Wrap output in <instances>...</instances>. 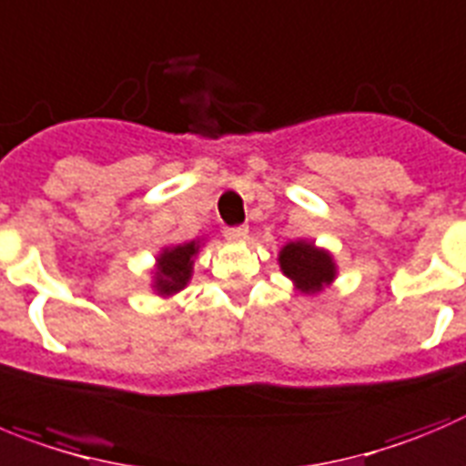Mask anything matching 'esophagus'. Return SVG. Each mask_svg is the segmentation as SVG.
<instances>
[{
	"mask_svg": "<svg viewBox=\"0 0 466 466\" xmlns=\"http://www.w3.org/2000/svg\"><path fill=\"white\" fill-rule=\"evenodd\" d=\"M225 237H228L229 241H243V238L248 237V228L246 225H234V228L225 229Z\"/></svg>",
	"mask_w": 466,
	"mask_h": 466,
	"instance_id": "esophagus-1",
	"label": "esophagus"
}]
</instances>
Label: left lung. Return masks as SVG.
<instances>
[{"mask_svg": "<svg viewBox=\"0 0 466 466\" xmlns=\"http://www.w3.org/2000/svg\"><path fill=\"white\" fill-rule=\"evenodd\" d=\"M280 267L292 278L301 292H317L321 285L333 280V262L329 253L317 250L312 243H287L280 253Z\"/></svg>", "mask_w": 466, "mask_h": 466, "instance_id": "8db88e82", "label": "left lung"}]
</instances>
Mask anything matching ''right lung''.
<instances>
[{"instance_id": "add662e5", "label": "right lung", "mask_w": 466, "mask_h": 466, "mask_svg": "<svg viewBox=\"0 0 466 466\" xmlns=\"http://www.w3.org/2000/svg\"><path fill=\"white\" fill-rule=\"evenodd\" d=\"M198 253V243H186V246H177L172 250H165L158 258V287L160 294H174L179 292L181 287L188 282L190 267H193V255Z\"/></svg>"}]
</instances>
